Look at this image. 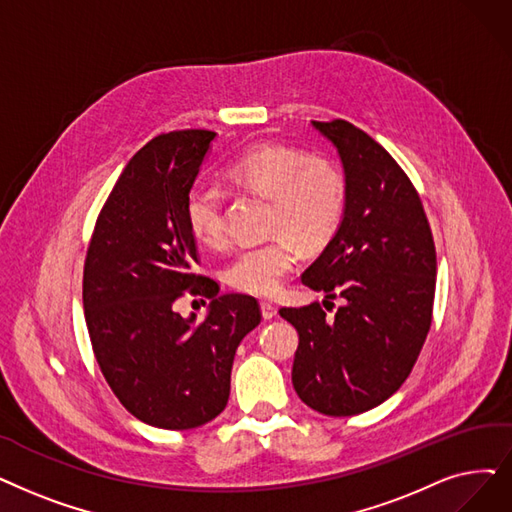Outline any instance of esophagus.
Instances as JSON below:
<instances>
[{"label": "esophagus", "instance_id": "esophagus-1", "mask_svg": "<svg viewBox=\"0 0 512 512\" xmlns=\"http://www.w3.org/2000/svg\"><path fill=\"white\" fill-rule=\"evenodd\" d=\"M276 307L272 305V303H261V316H263V320H272V318H276Z\"/></svg>", "mask_w": 512, "mask_h": 512}]
</instances>
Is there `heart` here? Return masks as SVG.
I'll list each match as a JSON object with an SVG mask.
<instances>
[{
  "label": "heart",
  "instance_id": "heart-1",
  "mask_svg": "<svg viewBox=\"0 0 512 512\" xmlns=\"http://www.w3.org/2000/svg\"><path fill=\"white\" fill-rule=\"evenodd\" d=\"M232 182L270 196V232L280 236L242 247L226 268L236 291L268 297L297 263L294 238L303 249H320L337 234L347 205L341 171L324 159H307L282 144H259L228 165ZM184 217L190 232L205 244L224 240V194L211 182H196L186 192Z\"/></svg>",
  "mask_w": 512,
  "mask_h": 512
}]
</instances>
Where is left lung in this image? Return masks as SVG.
Instances as JSON below:
<instances>
[{"instance_id":"left-lung-1","label":"left lung","mask_w":512,"mask_h":512,"mask_svg":"<svg viewBox=\"0 0 512 512\" xmlns=\"http://www.w3.org/2000/svg\"><path fill=\"white\" fill-rule=\"evenodd\" d=\"M311 125L339 154L347 205L301 282L341 305L335 316L318 303L282 307L280 316L299 332L293 387L301 402L353 416L408 379L431 328L435 244L418 192L381 144L341 119Z\"/></svg>"}]
</instances>
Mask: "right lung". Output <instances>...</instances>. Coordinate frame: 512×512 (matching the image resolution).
I'll use <instances>...</instances> for the list:
<instances>
[{
	"label": "right lung",
	"instance_id": "1",
	"mask_svg": "<svg viewBox=\"0 0 512 512\" xmlns=\"http://www.w3.org/2000/svg\"><path fill=\"white\" fill-rule=\"evenodd\" d=\"M215 138L207 129L171 131L136 152L85 257V324L104 379L133 416L169 431L224 412L236 349L261 322L253 297H217L215 280L192 274L184 201ZM188 287L214 299L201 325L172 309Z\"/></svg>",
	"mask_w": 512,
	"mask_h": 512
}]
</instances>
